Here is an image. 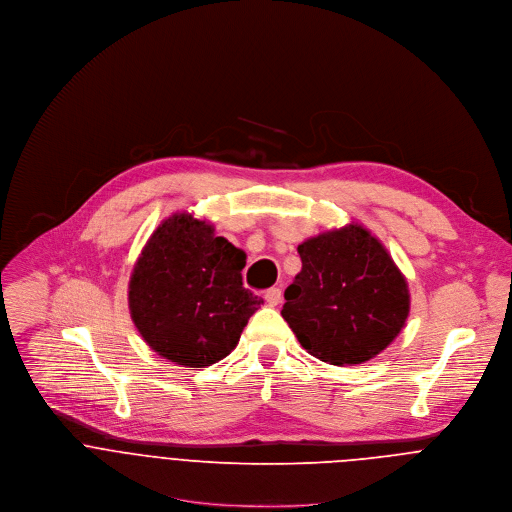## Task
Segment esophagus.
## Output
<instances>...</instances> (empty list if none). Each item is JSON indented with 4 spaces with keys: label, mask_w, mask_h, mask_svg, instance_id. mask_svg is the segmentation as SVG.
Returning <instances> with one entry per match:
<instances>
[{
    "label": "esophagus",
    "mask_w": 512,
    "mask_h": 512,
    "mask_svg": "<svg viewBox=\"0 0 512 512\" xmlns=\"http://www.w3.org/2000/svg\"><path fill=\"white\" fill-rule=\"evenodd\" d=\"M264 300H266V304H268V306H276V304H280V300H282V290H280L278 286L268 288V290L264 292Z\"/></svg>",
    "instance_id": "34e87169"
}]
</instances>
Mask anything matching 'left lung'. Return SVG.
Instances as JSON below:
<instances>
[{
  "instance_id": "obj_1",
  "label": "left lung",
  "mask_w": 512,
  "mask_h": 512,
  "mask_svg": "<svg viewBox=\"0 0 512 512\" xmlns=\"http://www.w3.org/2000/svg\"><path fill=\"white\" fill-rule=\"evenodd\" d=\"M302 270L284 290L282 317L298 343L333 365L381 353L410 313L405 278L361 226L327 232L298 246Z\"/></svg>"
}]
</instances>
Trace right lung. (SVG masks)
I'll use <instances>...</instances> for the list:
<instances>
[{
    "label": "right lung",
    "mask_w": 512,
    "mask_h": 512,
    "mask_svg": "<svg viewBox=\"0 0 512 512\" xmlns=\"http://www.w3.org/2000/svg\"><path fill=\"white\" fill-rule=\"evenodd\" d=\"M246 254L214 228L177 214L165 220L135 264L131 317L161 357L206 367L228 357L264 302L242 286Z\"/></svg>",
    "instance_id": "right-lung-1"
}]
</instances>
